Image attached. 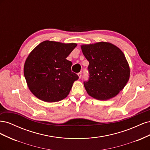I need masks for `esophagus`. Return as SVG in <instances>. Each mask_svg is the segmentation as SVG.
Returning <instances> with one entry per match:
<instances>
[{
  "mask_svg": "<svg viewBox=\"0 0 150 150\" xmlns=\"http://www.w3.org/2000/svg\"><path fill=\"white\" fill-rule=\"evenodd\" d=\"M78 76H79V78L80 79V78H81V72H79V73L78 74Z\"/></svg>",
  "mask_w": 150,
  "mask_h": 150,
  "instance_id": "esophagus-1",
  "label": "esophagus"
}]
</instances>
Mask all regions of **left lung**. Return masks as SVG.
I'll return each mask as SVG.
<instances>
[{"mask_svg":"<svg viewBox=\"0 0 150 150\" xmlns=\"http://www.w3.org/2000/svg\"><path fill=\"white\" fill-rule=\"evenodd\" d=\"M81 49L89 63V79L84 82L88 94L99 100L116 96L129 78V67L123 52L104 42L83 45Z\"/></svg>","mask_w":150,"mask_h":150,"instance_id":"left-lung-1","label":"left lung"}]
</instances>
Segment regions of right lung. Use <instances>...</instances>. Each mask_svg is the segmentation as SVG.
I'll use <instances>...</instances> for the list:
<instances>
[{
    "mask_svg": "<svg viewBox=\"0 0 150 150\" xmlns=\"http://www.w3.org/2000/svg\"><path fill=\"white\" fill-rule=\"evenodd\" d=\"M77 46L46 40L32 51L25 61L24 74L35 96L46 102H57L69 94L72 84L79 79L71 71L72 63L66 57Z\"/></svg>",
    "mask_w": 150,
    "mask_h": 150,
    "instance_id": "right-lung-1",
    "label": "right lung"
}]
</instances>
